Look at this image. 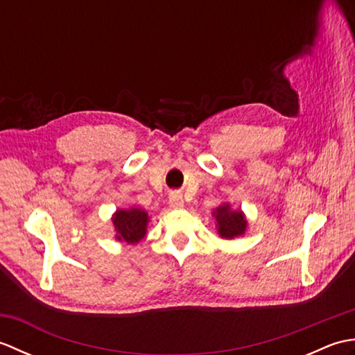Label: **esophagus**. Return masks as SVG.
Masks as SVG:
<instances>
[{"mask_svg": "<svg viewBox=\"0 0 355 355\" xmlns=\"http://www.w3.org/2000/svg\"><path fill=\"white\" fill-rule=\"evenodd\" d=\"M169 205H171L172 207H183L184 201H183L182 193H180V192H172V193L169 195Z\"/></svg>", "mask_w": 355, "mask_h": 355, "instance_id": "34e87169", "label": "esophagus"}]
</instances>
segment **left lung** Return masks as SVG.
Wrapping results in <instances>:
<instances>
[{"instance_id": "left-lung-1", "label": "left lung", "mask_w": 355, "mask_h": 355, "mask_svg": "<svg viewBox=\"0 0 355 355\" xmlns=\"http://www.w3.org/2000/svg\"><path fill=\"white\" fill-rule=\"evenodd\" d=\"M212 215L215 216L216 230L220 233L221 238L233 239L245 233V215L241 212V210H233L227 202H224L220 207H216Z\"/></svg>"}]
</instances>
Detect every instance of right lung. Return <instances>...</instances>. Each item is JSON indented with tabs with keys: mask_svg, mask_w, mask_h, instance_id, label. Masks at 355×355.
Returning a JSON list of instances; mask_svg holds the SVG:
<instances>
[{
	"mask_svg": "<svg viewBox=\"0 0 355 355\" xmlns=\"http://www.w3.org/2000/svg\"><path fill=\"white\" fill-rule=\"evenodd\" d=\"M149 216L146 210L137 207L117 209L112 215L116 239L125 244H137L145 238Z\"/></svg>",
	"mask_w": 355,
	"mask_h": 355,
	"instance_id": "add662e5",
	"label": "right lung"
}]
</instances>
